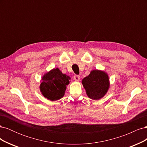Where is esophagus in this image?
Returning <instances> with one entry per match:
<instances>
[{"label": "esophagus", "instance_id": "34e87169", "mask_svg": "<svg viewBox=\"0 0 147 147\" xmlns=\"http://www.w3.org/2000/svg\"><path fill=\"white\" fill-rule=\"evenodd\" d=\"M74 80L75 81H79V80L80 79V75H74Z\"/></svg>", "mask_w": 147, "mask_h": 147}]
</instances>
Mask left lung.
<instances>
[{
	"mask_svg": "<svg viewBox=\"0 0 147 147\" xmlns=\"http://www.w3.org/2000/svg\"><path fill=\"white\" fill-rule=\"evenodd\" d=\"M87 96L93 100H99L107 92L110 87L109 75L104 71L93 70L82 82Z\"/></svg>",
	"mask_w": 147,
	"mask_h": 147,
	"instance_id": "left-lung-1",
	"label": "left lung"
}]
</instances>
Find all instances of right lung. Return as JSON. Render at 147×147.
I'll list each match as a JSON object with an SVG mask.
<instances>
[{
    "instance_id": "add662e5",
    "label": "right lung",
    "mask_w": 147,
    "mask_h": 147,
    "mask_svg": "<svg viewBox=\"0 0 147 147\" xmlns=\"http://www.w3.org/2000/svg\"><path fill=\"white\" fill-rule=\"evenodd\" d=\"M42 80L40 90L42 95L48 100L55 101L64 96L66 86L69 84L70 78L56 68L46 73Z\"/></svg>"
}]
</instances>
